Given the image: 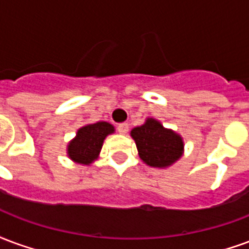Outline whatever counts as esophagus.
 <instances>
[{"mask_svg": "<svg viewBox=\"0 0 249 249\" xmlns=\"http://www.w3.org/2000/svg\"><path fill=\"white\" fill-rule=\"evenodd\" d=\"M117 130H119L121 135H126V133H128V130H129V124H126V123L120 124L119 126H117Z\"/></svg>", "mask_w": 249, "mask_h": 249, "instance_id": "obj_1", "label": "esophagus"}]
</instances>
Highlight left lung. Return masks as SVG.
<instances>
[{
    "instance_id": "1",
    "label": "left lung",
    "mask_w": 249,
    "mask_h": 249,
    "mask_svg": "<svg viewBox=\"0 0 249 249\" xmlns=\"http://www.w3.org/2000/svg\"><path fill=\"white\" fill-rule=\"evenodd\" d=\"M130 136L137 145L140 159L149 167L167 168L183 156L181 136L164 128L155 119H146L141 126L130 130Z\"/></svg>"
}]
</instances>
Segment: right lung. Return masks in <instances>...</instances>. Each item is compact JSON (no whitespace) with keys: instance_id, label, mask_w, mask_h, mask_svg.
Listing matches in <instances>:
<instances>
[{"instance_id":"1","label":"right lung","mask_w":249,"mask_h":249,"mask_svg":"<svg viewBox=\"0 0 249 249\" xmlns=\"http://www.w3.org/2000/svg\"><path fill=\"white\" fill-rule=\"evenodd\" d=\"M113 132L114 126L107 121L82 126L77 130L76 137L68 145V156L77 164H92L98 159L105 137Z\"/></svg>"}]
</instances>
